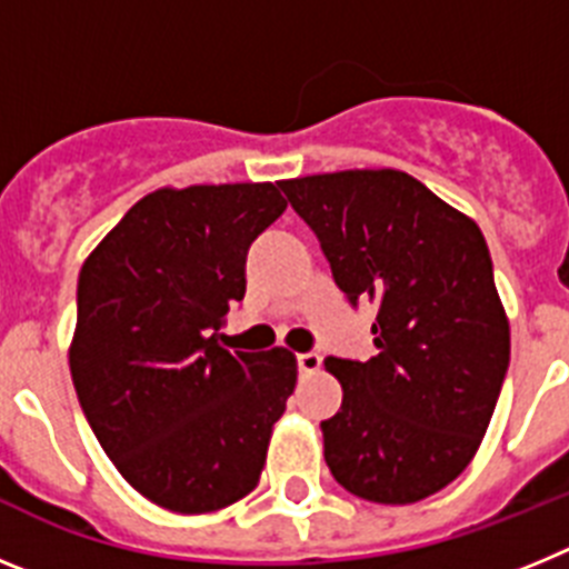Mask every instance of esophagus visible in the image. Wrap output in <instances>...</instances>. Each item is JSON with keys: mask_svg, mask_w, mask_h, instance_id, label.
Here are the masks:
<instances>
[{"mask_svg": "<svg viewBox=\"0 0 569 569\" xmlns=\"http://www.w3.org/2000/svg\"><path fill=\"white\" fill-rule=\"evenodd\" d=\"M296 365H299V373H316L321 367V356L308 350V353H299L296 356Z\"/></svg>", "mask_w": 569, "mask_h": 569, "instance_id": "obj_1", "label": "esophagus"}]
</instances>
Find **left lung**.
Wrapping results in <instances>:
<instances>
[{"label": "left lung", "instance_id": "1", "mask_svg": "<svg viewBox=\"0 0 569 569\" xmlns=\"http://www.w3.org/2000/svg\"><path fill=\"white\" fill-rule=\"evenodd\" d=\"M319 239L333 281L370 299L376 356H328L339 413L321 421L345 490L413 505L470 465L510 365V325L479 224L401 170H341L279 182Z\"/></svg>", "mask_w": 569, "mask_h": 569}]
</instances>
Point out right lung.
Listing matches in <instances>:
<instances>
[{
    "label": "right lung",
    "mask_w": 569,
    "mask_h": 569,
    "mask_svg": "<svg viewBox=\"0 0 569 569\" xmlns=\"http://www.w3.org/2000/svg\"><path fill=\"white\" fill-rule=\"evenodd\" d=\"M276 184L156 190L82 264L70 376L90 430L144 499L210 512L248 496L296 385L284 347L219 345Z\"/></svg>",
    "instance_id": "right-lung-1"
}]
</instances>
